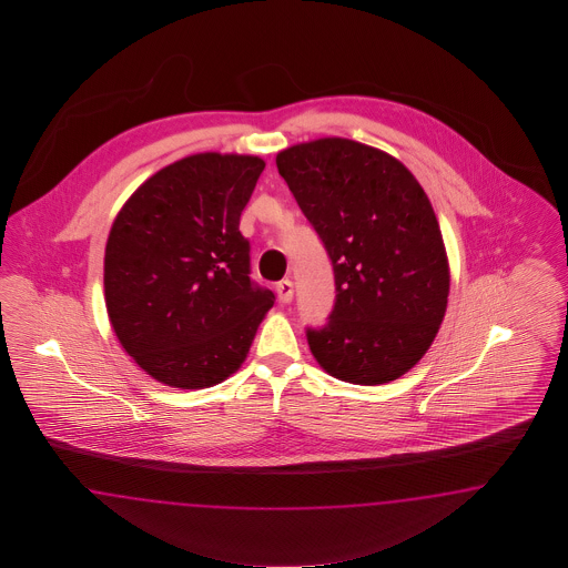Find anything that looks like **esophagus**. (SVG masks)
<instances>
[{"instance_id": "obj_1", "label": "esophagus", "mask_w": 568, "mask_h": 568, "mask_svg": "<svg viewBox=\"0 0 568 568\" xmlns=\"http://www.w3.org/2000/svg\"><path fill=\"white\" fill-rule=\"evenodd\" d=\"M276 295H278V302L283 304H290L293 300V283L290 278H283L276 283Z\"/></svg>"}]
</instances>
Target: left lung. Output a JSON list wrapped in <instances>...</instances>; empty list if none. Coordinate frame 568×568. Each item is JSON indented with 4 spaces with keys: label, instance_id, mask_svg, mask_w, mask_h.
<instances>
[{
    "label": "left lung",
    "instance_id": "8db88e82",
    "mask_svg": "<svg viewBox=\"0 0 568 568\" xmlns=\"http://www.w3.org/2000/svg\"><path fill=\"white\" fill-rule=\"evenodd\" d=\"M276 169L335 275L327 325L306 328L314 358L356 385L402 377L433 344L449 293L427 193L394 155L352 139L293 145L276 155Z\"/></svg>",
    "mask_w": 568,
    "mask_h": 568
}]
</instances>
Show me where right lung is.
<instances>
[{
	"instance_id": "1",
	"label": "right lung",
	"mask_w": 568,
	"mask_h": 568,
	"mask_svg": "<svg viewBox=\"0 0 568 568\" xmlns=\"http://www.w3.org/2000/svg\"><path fill=\"white\" fill-rule=\"evenodd\" d=\"M258 155L195 154L155 172L122 206L103 258L105 308L155 381L202 389L245 361L275 293L250 278L240 216Z\"/></svg>"
}]
</instances>
